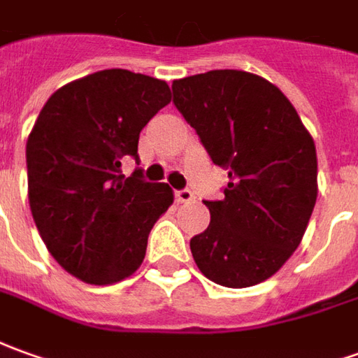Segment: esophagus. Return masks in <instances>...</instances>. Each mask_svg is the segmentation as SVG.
I'll list each match as a JSON object with an SVG mask.
<instances>
[{
	"mask_svg": "<svg viewBox=\"0 0 358 358\" xmlns=\"http://www.w3.org/2000/svg\"><path fill=\"white\" fill-rule=\"evenodd\" d=\"M175 199L179 201V203H191L194 199V194L189 191V189H183V191H175Z\"/></svg>",
	"mask_w": 358,
	"mask_h": 358,
	"instance_id": "obj_1",
	"label": "esophagus"
}]
</instances>
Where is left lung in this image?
Wrapping results in <instances>:
<instances>
[{"label":"left lung","instance_id":"left-lung-1","mask_svg":"<svg viewBox=\"0 0 358 358\" xmlns=\"http://www.w3.org/2000/svg\"><path fill=\"white\" fill-rule=\"evenodd\" d=\"M173 103L230 177L222 201H204L210 224L191 240L194 263L222 287L259 285L304 238L317 196L314 138L287 95L250 71L175 80Z\"/></svg>","mask_w":358,"mask_h":358}]
</instances>
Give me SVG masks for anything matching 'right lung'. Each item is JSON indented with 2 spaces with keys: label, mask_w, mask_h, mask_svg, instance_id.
Returning a JSON list of instances; mask_svg holds the SVG:
<instances>
[{
  "label": "right lung",
  "mask_w": 358,
  "mask_h": 358,
  "mask_svg": "<svg viewBox=\"0 0 358 358\" xmlns=\"http://www.w3.org/2000/svg\"><path fill=\"white\" fill-rule=\"evenodd\" d=\"M171 101L169 85L144 73L103 70L70 81L41 110L27 140L29 204L46 250L87 285H113L142 265L148 234L173 204L167 183L127 177L138 138Z\"/></svg>",
  "instance_id": "obj_1"
}]
</instances>
